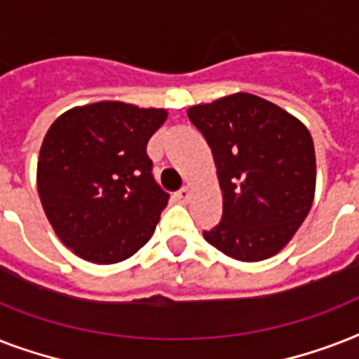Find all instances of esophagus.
<instances>
[{"label": "esophagus", "instance_id": "obj_1", "mask_svg": "<svg viewBox=\"0 0 359 359\" xmlns=\"http://www.w3.org/2000/svg\"><path fill=\"white\" fill-rule=\"evenodd\" d=\"M190 197H191L190 188H182V190H179L177 194H175V199H177L179 203H186Z\"/></svg>", "mask_w": 359, "mask_h": 359}]
</instances>
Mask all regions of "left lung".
I'll return each mask as SVG.
<instances>
[{"mask_svg":"<svg viewBox=\"0 0 359 359\" xmlns=\"http://www.w3.org/2000/svg\"><path fill=\"white\" fill-rule=\"evenodd\" d=\"M212 151L224 214L208 244L231 259L257 262L289 244L311 210L315 147L306 124L276 104L235 93L188 109Z\"/></svg>","mask_w":359,"mask_h":359,"instance_id":"1","label":"left lung"}]
</instances>
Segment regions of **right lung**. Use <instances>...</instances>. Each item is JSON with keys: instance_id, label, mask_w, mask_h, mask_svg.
Instances as JSON below:
<instances>
[{"instance_id": "1", "label": "right lung", "mask_w": 359, "mask_h": 359, "mask_svg": "<svg viewBox=\"0 0 359 359\" xmlns=\"http://www.w3.org/2000/svg\"><path fill=\"white\" fill-rule=\"evenodd\" d=\"M165 119V109L104 100L48 128L36 190L55 235L78 257L115 264L149 242L169 194L152 179L147 143Z\"/></svg>"}]
</instances>
